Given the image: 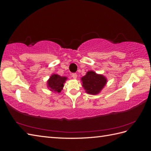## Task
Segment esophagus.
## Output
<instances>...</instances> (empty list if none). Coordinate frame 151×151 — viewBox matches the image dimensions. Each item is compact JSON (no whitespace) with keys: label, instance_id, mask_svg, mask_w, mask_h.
Returning <instances> with one entry per match:
<instances>
[{"label":"esophagus","instance_id":"obj_1","mask_svg":"<svg viewBox=\"0 0 151 151\" xmlns=\"http://www.w3.org/2000/svg\"><path fill=\"white\" fill-rule=\"evenodd\" d=\"M72 77H73V79H77V74H76V73H74V74H72Z\"/></svg>","mask_w":151,"mask_h":151}]
</instances>
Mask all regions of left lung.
<instances>
[{"instance_id": "obj_1", "label": "left lung", "mask_w": 151, "mask_h": 151, "mask_svg": "<svg viewBox=\"0 0 151 151\" xmlns=\"http://www.w3.org/2000/svg\"><path fill=\"white\" fill-rule=\"evenodd\" d=\"M83 86L86 92L89 94H98L106 84V78L101 74H98L89 70L81 78Z\"/></svg>"}]
</instances>
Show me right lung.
Instances as JSON below:
<instances>
[{"label":"right lung","mask_w":151,"mask_h":151,"mask_svg":"<svg viewBox=\"0 0 151 151\" xmlns=\"http://www.w3.org/2000/svg\"><path fill=\"white\" fill-rule=\"evenodd\" d=\"M66 77H62L58 74H53L47 81L48 88L53 92L60 93L63 89V84L67 80Z\"/></svg>","instance_id":"obj_1"}]
</instances>
